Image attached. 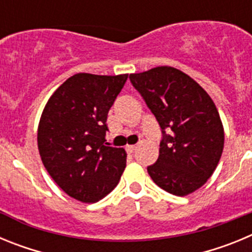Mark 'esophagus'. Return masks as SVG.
Returning a JSON list of instances; mask_svg holds the SVG:
<instances>
[{
  "instance_id": "esophagus-1",
  "label": "esophagus",
  "mask_w": 252,
  "mask_h": 252,
  "mask_svg": "<svg viewBox=\"0 0 252 252\" xmlns=\"http://www.w3.org/2000/svg\"><path fill=\"white\" fill-rule=\"evenodd\" d=\"M135 150H136V146H135V145H127V146H126V151H127L128 154H132Z\"/></svg>"
}]
</instances>
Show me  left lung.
Returning a JSON list of instances; mask_svg holds the SVG:
<instances>
[{"label":"left lung","mask_w":252,"mask_h":252,"mask_svg":"<svg viewBox=\"0 0 252 252\" xmlns=\"http://www.w3.org/2000/svg\"><path fill=\"white\" fill-rule=\"evenodd\" d=\"M161 128L159 158L148 166L154 183L174 195L201 188L213 174L223 151L218 111L194 79L171 66L130 74Z\"/></svg>","instance_id":"left-lung-1"}]
</instances>
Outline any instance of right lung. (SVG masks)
Wrapping results in <instances>:
<instances>
[{
	"label": "right lung",
	"instance_id": "add662e5",
	"mask_svg": "<svg viewBox=\"0 0 252 252\" xmlns=\"http://www.w3.org/2000/svg\"><path fill=\"white\" fill-rule=\"evenodd\" d=\"M128 74L78 73L53 93L37 128L43 164L68 195L94 203L119 184L126 151L107 146V115Z\"/></svg>",
	"mask_w": 252,
	"mask_h": 252
}]
</instances>
